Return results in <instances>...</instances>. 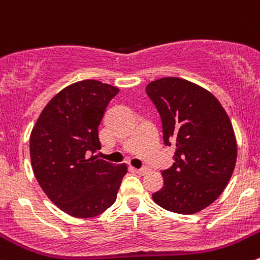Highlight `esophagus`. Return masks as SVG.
Segmentation results:
<instances>
[{
	"label": "esophagus",
	"mask_w": 260,
	"mask_h": 260,
	"mask_svg": "<svg viewBox=\"0 0 260 260\" xmlns=\"http://www.w3.org/2000/svg\"><path fill=\"white\" fill-rule=\"evenodd\" d=\"M134 172H136L138 174H140V176H144V174L148 173V168H139V169H133Z\"/></svg>",
	"instance_id": "esophagus-1"
}]
</instances>
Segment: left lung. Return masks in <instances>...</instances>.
<instances>
[{"label":"left lung","mask_w":260,"mask_h":260,"mask_svg":"<svg viewBox=\"0 0 260 260\" xmlns=\"http://www.w3.org/2000/svg\"><path fill=\"white\" fill-rule=\"evenodd\" d=\"M145 91L160 116L164 144L176 146L154 202L176 214L201 211L222 193L235 168L230 119L214 94L186 79L160 78Z\"/></svg>","instance_id":"obj_1"}]
</instances>
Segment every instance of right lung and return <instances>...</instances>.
I'll return each mask as SVG.
<instances>
[{
  "label": "right lung",
  "instance_id": "right-lung-1",
  "mask_svg": "<svg viewBox=\"0 0 260 260\" xmlns=\"http://www.w3.org/2000/svg\"><path fill=\"white\" fill-rule=\"evenodd\" d=\"M117 93L116 87L93 79L71 84L51 99L32 129L35 177L49 200L71 216H97L116 201L126 166L93 154L101 149L100 122Z\"/></svg>",
  "mask_w": 260,
  "mask_h": 260
}]
</instances>
